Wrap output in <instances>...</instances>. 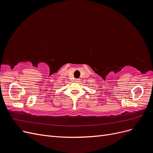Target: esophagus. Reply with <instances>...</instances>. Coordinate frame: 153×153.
<instances>
[{"label": "esophagus", "mask_w": 153, "mask_h": 153, "mask_svg": "<svg viewBox=\"0 0 153 153\" xmlns=\"http://www.w3.org/2000/svg\"><path fill=\"white\" fill-rule=\"evenodd\" d=\"M75 82H80V79H75Z\"/></svg>", "instance_id": "obj_1"}]
</instances>
